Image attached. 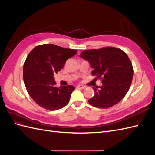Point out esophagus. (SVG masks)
I'll use <instances>...</instances> for the list:
<instances>
[{"instance_id": "esophagus-1", "label": "esophagus", "mask_w": 155, "mask_h": 155, "mask_svg": "<svg viewBox=\"0 0 155 155\" xmlns=\"http://www.w3.org/2000/svg\"><path fill=\"white\" fill-rule=\"evenodd\" d=\"M77 88H80L85 89V88H87V87L85 86V85H78V86H77Z\"/></svg>"}]
</instances>
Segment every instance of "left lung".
<instances>
[{
	"label": "left lung",
	"instance_id": "1",
	"mask_svg": "<svg viewBox=\"0 0 155 155\" xmlns=\"http://www.w3.org/2000/svg\"><path fill=\"white\" fill-rule=\"evenodd\" d=\"M79 56L90 63L95 80L102 81V86L92 87L95 94L88 100L89 104L107 109L122 100L129 91L133 76V64L126 53L121 49L108 46L84 50Z\"/></svg>",
	"mask_w": 155,
	"mask_h": 155
}]
</instances>
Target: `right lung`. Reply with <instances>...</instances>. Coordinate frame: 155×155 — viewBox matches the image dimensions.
<instances>
[{
	"label": "right lung",
	"mask_w": 155,
	"mask_h": 155,
	"mask_svg": "<svg viewBox=\"0 0 155 155\" xmlns=\"http://www.w3.org/2000/svg\"><path fill=\"white\" fill-rule=\"evenodd\" d=\"M77 52V50L45 44L35 46L28 55L23 67V79L29 95L37 105L46 110H56L68 104L75 87H57L54 74Z\"/></svg>",
	"instance_id": "right-lung-1"
}]
</instances>
